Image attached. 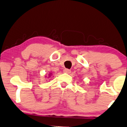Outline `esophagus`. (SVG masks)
<instances>
[{
  "mask_svg": "<svg viewBox=\"0 0 127 127\" xmlns=\"http://www.w3.org/2000/svg\"><path fill=\"white\" fill-rule=\"evenodd\" d=\"M63 72L67 73H69L70 72V70L69 69H68V68H64L63 70Z\"/></svg>",
  "mask_w": 127,
  "mask_h": 127,
  "instance_id": "1",
  "label": "esophagus"
}]
</instances>
